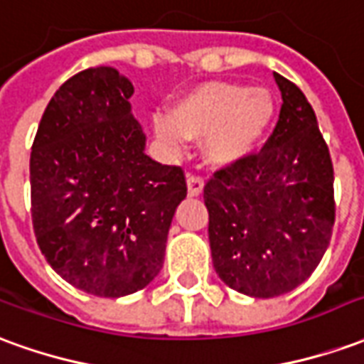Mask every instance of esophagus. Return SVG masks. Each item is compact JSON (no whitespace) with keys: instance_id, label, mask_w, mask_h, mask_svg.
I'll return each instance as SVG.
<instances>
[{"instance_id":"34e87169","label":"esophagus","mask_w":364,"mask_h":364,"mask_svg":"<svg viewBox=\"0 0 364 364\" xmlns=\"http://www.w3.org/2000/svg\"><path fill=\"white\" fill-rule=\"evenodd\" d=\"M203 187H205V183L197 173L187 175V191H189L191 197H198L203 193Z\"/></svg>"}]
</instances>
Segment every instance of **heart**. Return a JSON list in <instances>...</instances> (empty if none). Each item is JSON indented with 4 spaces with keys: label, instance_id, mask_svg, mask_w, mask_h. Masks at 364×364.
Wrapping results in <instances>:
<instances>
[{
    "label": "heart",
    "instance_id": "heart-1",
    "mask_svg": "<svg viewBox=\"0 0 364 364\" xmlns=\"http://www.w3.org/2000/svg\"><path fill=\"white\" fill-rule=\"evenodd\" d=\"M274 117L277 99L267 87L208 82L177 99L169 119L154 120V130L169 148H179L185 140H205L210 164L232 166L259 148Z\"/></svg>",
    "mask_w": 364,
    "mask_h": 364
}]
</instances>
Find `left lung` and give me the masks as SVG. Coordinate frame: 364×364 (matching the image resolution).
<instances>
[{
  "mask_svg": "<svg viewBox=\"0 0 364 364\" xmlns=\"http://www.w3.org/2000/svg\"><path fill=\"white\" fill-rule=\"evenodd\" d=\"M282 95L259 151L205 183L216 273L230 289L281 296L304 282L328 250L336 222L333 164L302 91L274 74Z\"/></svg>",
  "mask_w": 364,
  "mask_h": 364,
  "instance_id": "8db88e82",
  "label": "left lung"
}]
</instances>
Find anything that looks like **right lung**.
I'll return each instance as SVG.
<instances>
[{
	"instance_id": "add662e5",
	"label": "right lung",
	"mask_w": 364,
	"mask_h": 364,
	"mask_svg": "<svg viewBox=\"0 0 364 364\" xmlns=\"http://www.w3.org/2000/svg\"><path fill=\"white\" fill-rule=\"evenodd\" d=\"M132 93L111 66L72 75L46 107L31 151L36 244L64 281L95 296H127L156 279L187 197L181 167L144 154Z\"/></svg>"
}]
</instances>
